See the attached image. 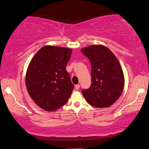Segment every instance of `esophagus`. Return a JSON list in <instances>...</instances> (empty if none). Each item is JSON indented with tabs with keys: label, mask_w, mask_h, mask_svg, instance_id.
<instances>
[{
	"label": "esophagus",
	"mask_w": 149,
	"mask_h": 149,
	"mask_svg": "<svg viewBox=\"0 0 149 149\" xmlns=\"http://www.w3.org/2000/svg\"><path fill=\"white\" fill-rule=\"evenodd\" d=\"M79 87H80V85H79V84H77V85L75 86V89H76V90H78V89L79 88Z\"/></svg>",
	"instance_id": "1"
}]
</instances>
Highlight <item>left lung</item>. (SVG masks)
I'll use <instances>...</instances> for the list:
<instances>
[{
	"label": "left lung",
	"mask_w": 149,
	"mask_h": 149,
	"mask_svg": "<svg viewBox=\"0 0 149 149\" xmlns=\"http://www.w3.org/2000/svg\"><path fill=\"white\" fill-rule=\"evenodd\" d=\"M81 52L91 62V85L82 94L94 107H109L123 93L124 77L120 64L111 51L102 45L84 47Z\"/></svg>",
	"instance_id": "8db88e82"
}]
</instances>
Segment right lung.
Returning a JSON list of instances; mask_svg holds the SVG:
<instances>
[{"label": "right lung", "mask_w": 149, "mask_h": 149, "mask_svg": "<svg viewBox=\"0 0 149 149\" xmlns=\"http://www.w3.org/2000/svg\"><path fill=\"white\" fill-rule=\"evenodd\" d=\"M72 53L68 48L46 45L30 63L25 78L26 89L42 109L53 111L68 100L74 87L66 70Z\"/></svg>", "instance_id": "obj_1"}]
</instances>
